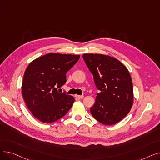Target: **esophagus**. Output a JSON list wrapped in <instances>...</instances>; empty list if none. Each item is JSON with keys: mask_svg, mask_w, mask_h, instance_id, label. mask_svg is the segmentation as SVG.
I'll return each mask as SVG.
<instances>
[{"mask_svg": "<svg viewBox=\"0 0 160 160\" xmlns=\"http://www.w3.org/2000/svg\"><path fill=\"white\" fill-rule=\"evenodd\" d=\"M75 97L77 98H83V95H76Z\"/></svg>", "mask_w": 160, "mask_h": 160, "instance_id": "34e87169", "label": "esophagus"}]
</instances>
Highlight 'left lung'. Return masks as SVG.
I'll list each match as a JSON object with an SVG mask.
<instances>
[{
  "mask_svg": "<svg viewBox=\"0 0 160 160\" xmlns=\"http://www.w3.org/2000/svg\"><path fill=\"white\" fill-rule=\"evenodd\" d=\"M97 89L91 113L106 125L116 124L127 115L133 104L132 81L128 70L116 58L98 54H83Z\"/></svg>",
  "mask_w": 160,
  "mask_h": 160,
  "instance_id": "left-lung-1",
  "label": "left lung"
}]
</instances>
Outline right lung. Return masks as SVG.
<instances>
[{
  "mask_svg": "<svg viewBox=\"0 0 160 160\" xmlns=\"http://www.w3.org/2000/svg\"><path fill=\"white\" fill-rule=\"evenodd\" d=\"M80 55L49 53L32 61L24 72L22 94L28 110L43 122H53L63 117L74 98L57 88L66 82V72L77 63Z\"/></svg>",
  "mask_w": 160,
  "mask_h": 160,
  "instance_id": "1",
  "label": "right lung"
}]
</instances>
